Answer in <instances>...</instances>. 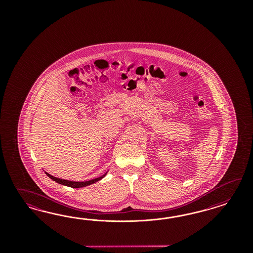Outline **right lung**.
<instances>
[{
  "mask_svg": "<svg viewBox=\"0 0 253 253\" xmlns=\"http://www.w3.org/2000/svg\"><path fill=\"white\" fill-rule=\"evenodd\" d=\"M45 173L47 176L49 177V178H51L52 180H54V182H56V183H58V184H63V185H67V186L72 187V188H81V187H84V186H87V185L94 184L95 182L99 181L102 178H104V177L106 176V174H107V172H106L104 175L98 177V178H95V179H92V180H90V181H85V182H73V181H69V180H64V179H60V178H56V177H54L53 175L49 174V173L46 172V171Z\"/></svg>",
  "mask_w": 253,
  "mask_h": 253,
  "instance_id": "add662e5",
  "label": "right lung"
}]
</instances>
